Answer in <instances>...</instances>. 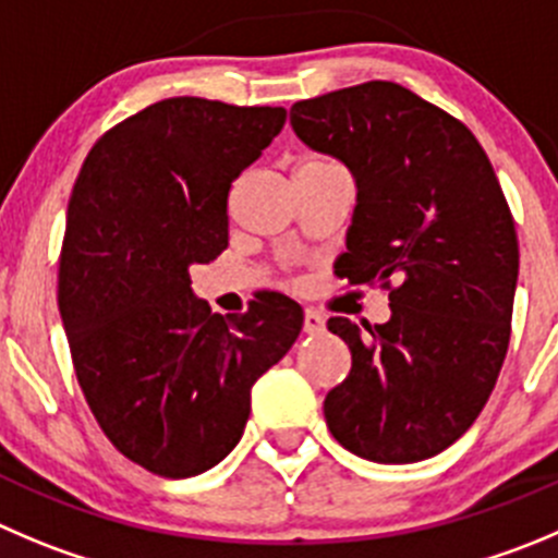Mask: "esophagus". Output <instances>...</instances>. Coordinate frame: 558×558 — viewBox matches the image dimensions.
Listing matches in <instances>:
<instances>
[{
  "label": "esophagus",
  "mask_w": 558,
  "mask_h": 558,
  "mask_svg": "<svg viewBox=\"0 0 558 558\" xmlns=\"http://www.w3.org/2000/svg\"><path fill=\"white\" fill-rule=\"evenodd\" d=\"M304 331L312 333V337H315V333H323L326 331V317L315 310H306L304 312Z\"/></svg>",
  "instance_id": "obj_1"
}]
</instances>
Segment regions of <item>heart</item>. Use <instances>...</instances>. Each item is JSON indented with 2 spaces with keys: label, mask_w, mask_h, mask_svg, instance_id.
<instances>
[{
  "label": "heart",
  "mask_w": 558,
  "mask_h": 558,
  "mask_svg": "<svg viewBox=\"0 0 558 558\" xmlns=\"http://www.w3.org/2000/svg\"><path fill=\"white\" fill-rule=\"evenodd\" d=\"M312 167H337V163L328 161V158H323V156H310L301 161L299 169H312Z\"/></svg>",
  "instance_id": "obj_1"
}]
</instances>
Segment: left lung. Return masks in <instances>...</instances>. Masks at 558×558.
Here are the masks:
<instances>
[{
	"mask_svg": "<svg viewBox=\"0 0 558 558\" xmlns=\"http://www.w3.org/2000/svg\"><path fill=\"white\" fill-rule=\"evenodd\" d=\"M290 125L355 180L337 274L391 288L380 326L328 320L353 355L323 402L328 429L373 463L433 458L474 424L507 355L518 235L496 172L460 120L395 82L299 100Z\"/></svg>",
	"mask_w": 558,
	"mask_h": 558,
	"instance_id": "1",
	"label": "left lung"
}]
</instances>
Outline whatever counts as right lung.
I'll use <instances>...</instances> for the list:
<instances>
[{"label": "right lung", "instance_id": "right-lung-1", "mask_svg": "<svg viewBox=\"0 0 558 558\" xmlns=\"http://www.w3.org/2000/svg\"><path fill=\"white\" fill-rule=\"evenodd\" d=\"M282 106L158 100L89 150L60 254L62 326L78 386L111 444L185 480L241 441L252 386L299 339L279 293L221 317L189 268L227 248V194L282 131Z\"/></svg>", "mask_w": 558, "mask_h": 558}]
</instances>
